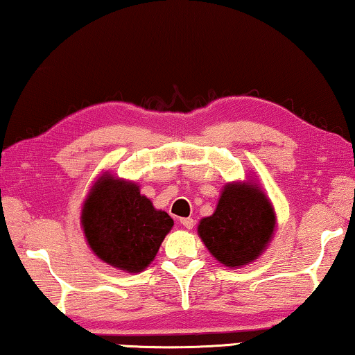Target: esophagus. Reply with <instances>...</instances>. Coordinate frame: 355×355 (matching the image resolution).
Instances as JSON below:
<instances>
[{
    "mask_svg": "<svg viewBox=\"0 0 355 355\" xmlns=\"http://www.w3.org/2000/svg\"><path fill=\"white\" fill-rule=\"evenodd\" d=\"M181 224L184 225V227H186V229H193V225H195V220L192 219V218H182L181 219Z\"/></svg>",
    "mask_w": 355,
    "mask_h": 355,
    "instance_id": "obj_1",
    "label": "esophagus"
}]
</instances>
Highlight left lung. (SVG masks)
<instances>
[{"instance_id":"left-lung-1","label":"left lung","mask_w":355,"mask_h":355,"mask_svg":"<svg viewBox=\"0 0 355 355\" xmlns=\"http://www.w3.org/2000/svg\"><path fill=\"white\" fill-rule=\"evenodd\" d=\"M277 227L275 209L253 179L227 182L211 216L198 223L197 232L214 259L239 269L259 258Z\"/></svg>"}]
</instances>
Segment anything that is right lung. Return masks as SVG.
<instances>
[{"instance_id": "add662e5", "label": "right lung", "mask_w": 355, "mask_h": 355, "mask_svg": "<svg viewBox=\"0 0 355 355\" xmlns=\"http://www.w3.org/2000/svg\"><path fill=\"white\" fill-rule=\"evenodd\" d=\"M80 224L97 258L137 274L155 259L174 220L141 193L139 184L105 171L81 205Z\"/></svg>"}]
</instances>
